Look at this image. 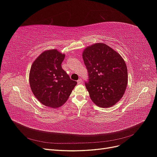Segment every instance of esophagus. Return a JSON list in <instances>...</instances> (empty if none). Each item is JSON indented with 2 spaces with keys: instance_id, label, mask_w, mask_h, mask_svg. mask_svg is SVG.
Instances as JSON below:
<instances>
[{
  "instance_id": "obj_1",
  "label": "esophagus",
  "mask_w": 157,
  "mask_h": 157,
  "mask_svg": "<svg viewBox=\"0 0 157 157\" xmlns=\"http://www.w3.org/2000/svg\"><path fill=\"white\" fill-rule=\"evenodd\" d=\"M77 83L78 84H82V79H78V80H77Z\"/></svg>"
}]
</instances>
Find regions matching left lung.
I'll use <instances>...</instances> for the list:
<instances>
[{
    "label": "left lung",
    "instance_id": "obj_1",
    "mask_svg": "<svg viewBox=\"0 0 157 157\" xmlns=\"http://www.w3.org/2000/svg\"><path fill=\"white\" fill-rule=\"evenodd\" d=\"M82 58L89 76V82L85 85L92 101L102 108L115 105L128 84L124 59L110 46L99 42L86 47Z\"/></svg>",
    "mask_w": 157,
    "mask_h": 157
}]
</instances>
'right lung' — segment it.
<instances>
[{"label":"right lung","instance_id":"add662e5","mask_svg":"<svg viewBox=\"0 0 157 157\" xmlns=\"http://www.w3.org/2000/svg\"><path fill=\"white\" fill-rule=\"evenodd\" d=\"M65 56L57 49L47 50L37 57L31 67L29 82L32 92L46 107L62 106L77 84L61 68Z\"/></svg>","mask_w":157,"mask_h":157}]
</instances>
